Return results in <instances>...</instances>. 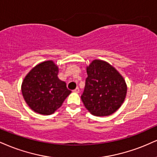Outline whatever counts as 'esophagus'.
Wrapping results in <instances>:
<instances>
[{"instance_id": "34e87169", "label": "esophagus", "mask_w": 157, "mask_h": 157, "mask_svg": "<svg viewBox=\"0 0 157 157\" xmlns=\"http://www.w3.org/2000/svg\"><path fill=\"white\" fill-rule=\"evenodd\" d=\"M73 91L75 92V93H79V92H80V88H79L78 87H77V88H75V89Z\"/></svg>"}]
</instances>
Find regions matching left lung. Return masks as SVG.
I'll list each match as a JSON object with an SVG mask.
<instances>
[{"label":"left lung","instance_id":"1","mask_svg":"<svg viewBox=\"0 0 157 157\" xmlns=\"http://www.w3.org/2000/svg\"><path fill=\"white\" fill-rule=\"evenodd\" d=\"M88 77L81 99L86 108L96 116L114 113L124 102L127 86L124 77L113 66L94 60L86 68Z\"/></svg>","mask_w":157,"mask_h":157}]
</instances>
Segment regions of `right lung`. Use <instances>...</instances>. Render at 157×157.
Here are the masks:
<instances>
[{
  "mask_svg": "<svg viewBox=\"0 0 157 157\" xmlns=\"http://www.w3.org/2000/svg\"><path fill=\"white\" fill-rule=\"evenodd\" d=\"M58 66L52 60H47L37 64L24 78L22 96L34 112L52 114L71 94L66 82L58 77Z\"/></svg>",
  "mask_w": 157,
  "mask_h": 157,
  "instance_id": "right-lung-1",
  "label": "right lung"
}]
</instances>
